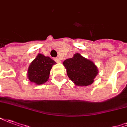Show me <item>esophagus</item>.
<instances>
[{
    "mask_svg": "<svg viewBox=\"0 0 127 127\" xmlns=\"http://www.w3.org/2000/svg\"><path fill=\"white\" fill-rule=\"evenodd\" d=\"M54 60H55V62H57V63H60V62H61V61H60V58H55Z\"/></svg>",
    "mask_w": 127,
    "mask_h": 127,
    "instance_id": "obj_1",
    "label": "esophagus"
}]
</instances>
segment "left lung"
Wrapping results in <instances>:
<instances>
[{
  "label": "left lung",
  "instance_id": "8db88e82",
  "mask_svg": "<svg viewBox=\"0 0 127 127\" xmlns=\"http://www.w3.org/2000/svg\"><path fill=\"white\" fill-rule=\"evenodd\" d=\"M63 64L66 68L68 77L78 86L92 84L98 73L97 68L93 62L79 53H76L73 57L65 60Z\"/></svg>",
  "mask_w": 127,
  "mask_h": 127
}]
</instances>
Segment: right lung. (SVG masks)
Here are the masks:
<instances>
[{
  "label": "right lung",
  "mask_w": 127,
  "mask_h": 127,
  "mask_svg": "<svg viewBox=\"0 0 127 127\" xmlns=\"http://www.w3.org/2000/svg\"><path fill=\"white\" fill-rule=\"evenodd\" d=\"M55 64V62L49 57L38 55L28 67V77L30 81L37 85L46 83L49 79L53 65Z\"/></svg>",
  "instance_id": "right-lung-1"
}]
</instances>
